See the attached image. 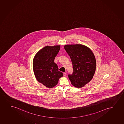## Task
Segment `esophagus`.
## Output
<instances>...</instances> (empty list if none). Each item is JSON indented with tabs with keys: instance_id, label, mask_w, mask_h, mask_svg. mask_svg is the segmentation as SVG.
<instances>
[{
	"instance_id": "34e87169",
	"label": "esophagus",
	"mask_w": 124,
	"mask_h": 124,
	"mask_svg": "<svg viewBox=\"0 0 124 124\" xmlns=\"http://www.w3.org/2000/svg\"><path fill=\"white\" fill-rule=\"evenodd\" d=\"M66 73L64 72L63 73V76L64 77H66Z\"/></svg>"
}]
</instances>
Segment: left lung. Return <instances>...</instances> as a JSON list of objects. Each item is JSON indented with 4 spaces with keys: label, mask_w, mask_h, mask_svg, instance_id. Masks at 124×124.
Masks as SVG:
<instances>
[{
    "label": "left lung",
    "mask_w": 124,
    "mask_h": 124,
    "mask_svg": "<svg viewBox=\"0 0 124 124\" xmlns=\"http://www.w3.org/2000/svg\"><path fill=\"white\" fill-rule=\"evenodd\" d=\"M64 48L71 58L73 73L69 75L74 87L81 88L92 80L95 74L96 62L92 50L81 44L66 45Z\"/></svg>",
    "instance_id": "left-lung-1"
}]
</instances>
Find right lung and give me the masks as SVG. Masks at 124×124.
Masks as SVG:
<instances>
[{
	"instance_id": "1",
	"label": "right lung",
	"mask_w": 124,
	"mask_h": 124,
	"mask_svg": "<svg viewBox=\"0 0 124 124\" xmlns=\"http://www.w3.org/2000/svg\"><path fill=\"white\" fill-rule=\"evenodd\" d=\"M60 45L46 46L36 54L33 61V68L36 78L39 83L48 88H52L58 84L63 76L58 71L54 62L55 57L60 49Z\"/></svg>"
}]
</instances>
